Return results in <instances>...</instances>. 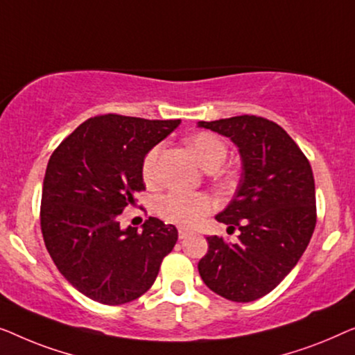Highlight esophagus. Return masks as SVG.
I'll list each match as a JSON object with an SVG mask.
<instances>
[{
    "instance_id": "34e87169",
    "label": "esophagus",
    "mask_w": 355,
    "mask_h": 355,
    "mask_svg": "<svg viewBox=\"0 0 355 355\" xmlns=\"http://www.w3.org/2000/svg\"><path fill=\"white\" fill-rule=\"evenodd\" d=\"M189 234H191V232H188V230L184 228H178V238L180 239H187Z\"/></svg>"
}]
</instances>
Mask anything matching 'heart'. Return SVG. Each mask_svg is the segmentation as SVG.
Returning <instances> with one entry per match:
<instances>
[{
	"label": "heart",
	"mask_w": 355,
	"mask_h": 355,
	"mask_svg": "<svg viewBox=\"0 0 355 355\" xmlns=\"http://www.w3.org/2000/svg\"><path fill=\"white\" fill-rule=\"evenodd\" d=\"M189 148L198 157L199 164L207 171H216L225 162L227 144L212 133H198L189 139ZM161 146L153 148L144 157L143 177L146 182H154L157 177V161L161 156ZM212 209L211 198L202 193L172 191L157 201V211L168 222L182 227H193L207 216Z\"/></svg>",
	"instance_id": "obj_1"
}]
</instances>
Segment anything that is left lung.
I'll return each instance as SVG.
<instances>
[{
  "label": "left lung",
  "instance_id": "left-lung-1",
  "mask_svg": "<svg viewBox=\"0 0 355 355\" xmlns=\"http://www.w3.org/2000/svg\"><path fill=\"white\" fill-rule=\"evenodd\" d=\"M198 127L232 139L243 168L233 199L216 216L239 230V241L209 236L199 275L218 296L256 301L282 283L311 241L317 222L312 167L293 138L263 117L238 116Z\"/></svg>",
  "mask_w": 355,
  "mask_h": 355
}]
</instances>
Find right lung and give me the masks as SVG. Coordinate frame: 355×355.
<instances>
[{
	"label": "right lung",
	"instance_id": "add662e5",
	"mask_svg": "<svg viewBox=\"0 0 355 355\" xmlns=\"http://www.w3.org/2000/svg\"><path fill=\"white\" fill-rule=\"evenodd\" d=\"M106 114L77 127L49 157L42 193V233L62 277L93 301L119 306L153 286L178 239L149 217L122 228L119 217L144 189L146 154L180 125Z\"/></svg>",
	"mask_w": 355,
	"mask_h": 355
}]
</instances>
